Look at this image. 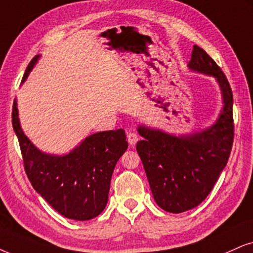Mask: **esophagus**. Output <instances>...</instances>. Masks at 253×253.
Here are the masks:
<instances>
[{
  "label": "esophagus",
  "instance_id": "1",
  "mask_svg": "<svg viewBox=\"0 0 253 253\" xmlns=\"http://www.w3.org/2000/svg\"><path fill=\"white\" fill-rule=\"evenodd\" d=\"M138 139H139V137L136 132H129V133H127V143H129V144L131 146L135 145L136 143L138 142Z\"/></svg>",
  "mask_w": 253,
  "mask_h": 253
}]
</instances>
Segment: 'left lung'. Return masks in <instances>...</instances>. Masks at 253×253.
Masks as SVG:
<instances>
[{
  "label": "left lung",
  "mask_w": 253,
  "mask_h": 253,
  "mask_svg": "<svg viewBox=\"0 0 253 253\" xmlns=\"http://www.w3.org/2000/svg\"><path fill=\"white\" fill-rule=\"evenodd\" d=\"M189 69L213 76L222 90L223 110L216 123L201 132L173 136L137 127L136 149L158 207L172 213L191 210L213 189L229 161L233 144V96L226 76L205 50L193 45Z\"/></svg>",
  "instance_id": "8db88e82"
}]
</instances>
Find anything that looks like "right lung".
Listing matches in <instances>:
<instances>
[{
	"instance_id": "1",
	"label": "right lung",
	"mask_w": 253,
	"mask_h": 253,
	"mask_svg": "<svg viewBox=\"0 0 253 253\" xmlns=\"http://www.w3.org/2000/svg\"><path fill=\"white\" fill-rule=\"evenodd\" d=\"M40 55L28 64L24 82ZM12 127L33 188L62 216L75 220L97 217L108 203L115 165L127 149L123 129L93 133L68 155L40 151L22 130L16 99L12 104Z\"/></svg>"
}]
</instances>
